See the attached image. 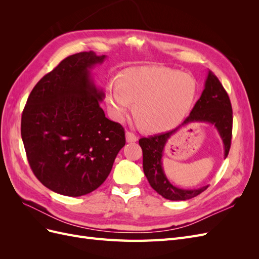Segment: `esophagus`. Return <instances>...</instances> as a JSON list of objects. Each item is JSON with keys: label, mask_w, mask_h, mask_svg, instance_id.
<instances>
[{"label": "esophagus", "mask_w": 259, "mask_h": 259, "mask_svg": "<svg viewBox=\"0 0 259 259\" xmlns=\"http://www.w3.org/2000/svg\"><path fill=\"white\" fill-rule=\"evenodd\" d=\"M125 136H126V142L127 143H135V142H137V136L134 134V133L126 132V134H125Z\"/></svg>", "instance_id": "1"}]
</instances>
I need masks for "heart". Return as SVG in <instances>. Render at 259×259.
<instances>
[{
  "mask_svg": "<svg viewBox=\"0 0 259 259\" xmlns=\"http://www.w3.org/2000/svg\"><path fill=\"white\" fill-rule=\"evenodd\" d=\"M197 83L187 73L165 67L128 69L108 86L106 104L116 121L128 111L142 126L150 132L169 130L190 110Z\"/></svg>",
  "mask_w": 259,
  "mask_h": 259,
  "instance_id": "b5f03b06",
  "label": "heart"
}]
</instances>
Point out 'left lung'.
I'll return each mask as SVG.
<instances>
[{"label": "left lung", "instance_id": "1", "mask_svg": "<svg viewBox=\"0 0 259 259\" xmlns=\"http://www.w3.org/2000/svg\"><path fill=\"white\" fill-rule=\"evenodd\" d=\"M232 107L228 94L217 76L208 71L200 99L195 103L189 116L167 133L139 139L143 149V167L149 184L163 198L170 201H185L197 197L208 186L198 189H182L169 183L162 166L163 151L175 133L192 123H209L214 125L223 140L225 159L229 153L232 136Z\"/></svg>", "mask_w": 259, "mask_h": 259}]
</instances>
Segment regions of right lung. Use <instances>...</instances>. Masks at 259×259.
<instances>
[{
    "instance_id": "1",
    "label": "right lung",
    "mask_w": 259,
    "mask_h": 259,
    "mask_svg": "<svg viewBox=\"0 0 259 259\" xmlns=\"http://www.w3.org/2000/svg\"><path fill=\"white\" fill-rule=\"evenodd\" d=\"M106 55L82 52L65 58L30 93L21 138L35 177L54 192L81 197L103 184L125 145L122 125L107 119L105 94L91 70Z\"/></svg>"
}]
</instances>
